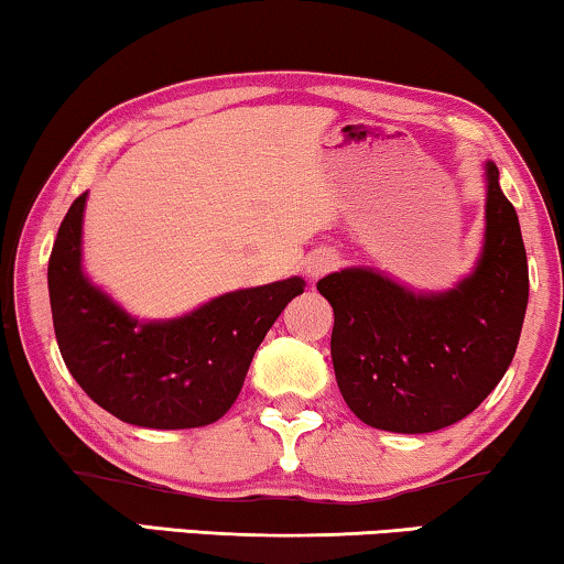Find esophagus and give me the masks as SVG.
Segmentation results:
<instances>
[{"label":"esophagus","mask_w":564,"mask_h":564,"mask_svg":"<svg viewBox=\"0 0 564 564\" xmlns=\"http://www.w3.org/2000/svg\"><path fill=\"white\" fill-rule=\"evenodd\" d=\"M337 263H339V260L332 250H314L312 256L306 258L304 271H306L308 279L316 281V279H322V275H327L329 271H335Z\"/></svg>","instance_id":"1"}]
</instances>
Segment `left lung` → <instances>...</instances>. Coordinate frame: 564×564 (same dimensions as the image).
<instances>
[{
    "label": "left lung",
    "mask_w": 564,
    "mask_h": 564,
    "mask_svg": "<svg viewBox=\"0 0 564 564\" xmlns=\"http://www.w3.org/2000/svg\"><path fill=\"white\" fill-rule=\"evenodd\" d=\"M482 173V248L452 289L414 291L376 268H343L316 283L335 308L339 393L368 426L444 430L473 414L509 370L529 301L527 250L496 163Z\"/></svg>",
    "instance_id": "8db88e82"
}]
</instances>
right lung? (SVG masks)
<instances>
[{"label": "right lung", "instance_id": "1", "mask_svg": "<svg viewBox=\"0 0 564 564\" xmlns=\"http://www.w3.org/2000/svg\"><path fill=\"white\" fill-rule=\"evenodd\" d=\"M86 196L70 204L47 263L53 329L86 395L127 424L194 430L240 395L258 345L304 279L221 293L176 319H138L89 281L82 265Z\"/></svg>", "mask_w": 564, "mask_h": 564}]
</instances>
